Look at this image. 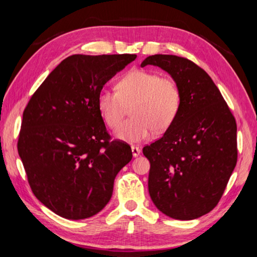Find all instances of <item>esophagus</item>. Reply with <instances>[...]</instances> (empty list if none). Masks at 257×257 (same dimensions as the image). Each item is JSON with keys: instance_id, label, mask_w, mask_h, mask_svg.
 I'll return each instance as SVG.
<instances>
[{"instance_id": "obj_1", "label": "esophagus", "mask_w": 257, "mask_h": 257, "mask_svg": "<svg viewBox=\"0 0 257 257\" xmlns=\"http://www.w3.org/2000/svg\"><path fill=\"white\" fill-rule=\"evenodd\" d=\"M132 152H133V155H134V158H136V156H138L139 154H141V149H139V147H137V146H132Z\"/></svg>"}]
</instances>
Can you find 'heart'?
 Here are the masks:
<instances>
[{
    "label": "heart",
    "instance_id": "1",
    "mask_svg": "<svg viewBox=\"0 0 257 257\" xmlns=\"http://www.w3.org/2000/svg\"><path fill=\"white\" fill-rule=\"evenodd\" d=\"M181 105L177 82L158 72L134 69L116 82V92L102 89L97 108L108 127L114 129L132 107L134 116L116 129V137L127 143L147 141L156 132L168 129L176 120Z\"/></svg>",
    "mask_w": 257,
    "mask_h": 257
}]
</instances>
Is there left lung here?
I'll return each mask as SVG.
<instances>
[{"label": "left lung", "instance_id": "8db88e82", "mask_svg": "<svg viewBox=\"0 0 257 257\" xmlns=\"http://www.w3.org/2000/svg\"><path fill=\"white\" fill-rule=\"evenodd\" d=\"M179 86L180 110L158 141L143 149L151 163L154 205L177 220H194L219 203L237 163V124L211 77L177 55L147 56Z\"/></svg>", "mask_w": 257, "mask_h": 257}]
</instances>
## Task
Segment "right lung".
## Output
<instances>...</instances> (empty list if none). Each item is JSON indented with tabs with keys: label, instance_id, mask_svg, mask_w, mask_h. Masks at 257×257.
I'll return each mask as SVG.
<instances>
[{
	"label": "right lung",
	"instance_id": "1",
	"mask_svg": "<svg viewBox=\"0 0 257 257\" xmlns=\"http://www.w3.org/2000/svg\"><path fill=\"white\" fill-rule=\"evenodd\" d=\"M136 54L64 59L26 106L18 139L30 188L40 202L69 220L87 219L111 199L132 149L111 141L97 108L103 86Z\"/></svg>",
	"mask_w": 257,
	"mask_h": 257
}]
</instances>
